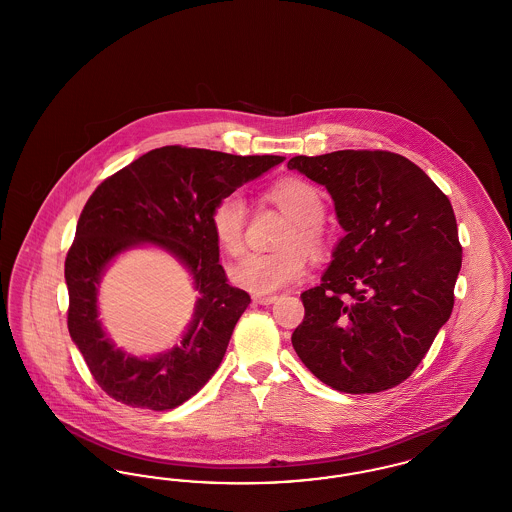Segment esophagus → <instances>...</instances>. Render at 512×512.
I'll list each match as a JSON object with an SVG mask.
<instances>
[{"label": "esophagus", "instance_id": "1", "mask_svg": "<svg viewBox=\"0 0 512 512\" xmlns=\"http://www.w3.org/2000/svg\"><path fill=\"white\" fill-rule=\"evenodd\" d=\"M253 301L259 305H270L276 301V295H253Z\"/></svg>", "mask_w": 512, "mask_h": 512}]
</instances>
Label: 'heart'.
<instances>
[{"label":"heart","mask_w":512,"mask_h":512,"mask_svg":"<svg viewBox=\"0 0 512 512\" xmlns=\"http://www.w3.org/2000/svg\"><path fill=\"white\" fill-rule=\"evenodd\" d=\"M268 197L292 219L282 245L286 249L276 253L251 251L230 267V278L236 286L249 292L274 293L297 282L307 268L303 245L309 251H318L324 244L320 222L324 219V195L307 180L284 178L276 182ZM247 205L240 192L222 195L211 211V230L220 249L236 255L244 247Z\"/></svg>","instance_id":"obj_1"}]
</instances>
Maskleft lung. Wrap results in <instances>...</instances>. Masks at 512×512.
<instances>
[{"label":"left lung","mask_w":512,"mask_h":512,"mask_svg":"<svg viewBox=\"0 0 512 512\" xmlns=\"http://www.w3.org/2000/svg\"><path fill=\"white\" fill-rule=\"evenodd\" d=\"M288 169L328 190L345 230L320 284L301 293L293 349L334 390H390L451 317L463 263L453 207L426 172L391 151L297 155Z\"/></svg>","instance_id":"obj_1"}]
</instances>
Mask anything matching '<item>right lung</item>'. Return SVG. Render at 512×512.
<instances>
[{
  "label": "right lung",
  "instance_id": "obj_1",
  "mask_svg": "<svg viewBox=\"0 0 512 512\" xmlns=\"http://www.w3.org/2000/svg\"><path fill=\"white\" fill-rule=\"evenodd\" d=\"M280 155H230L197 147L151 149L90 195L65 261L69 334L99 388L124 405L169 411L201 390L219 368L249 293L228 284L211 230L222 195L282 163ZM155 244L195 278V318L174 348L155 358L117 350L97 311L102 272L122 250Z\"/></svg>",
  "mask_w": 512,
  "mask_h": 512
}]
</instances>
